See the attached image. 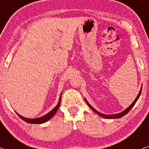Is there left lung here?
Segmentation results:
<instances>
[{
	"mask_svg": "<svg viewBox=\"0 0 149 149\" xmlns=\"http://www.w3.org/2000/svg\"><path fill=\"white\" fill-rule=\"evenodd\" d=\"M142 89V88H141ZM141 91H140L139 92V94H138V96H137V97H136V98L134 100V101L133 102H132V104H131V105H130L129 107L128 108H126V109L125 110H124L123 112H122L121 113H119V114H113V115H106V114H101V113H100V112H97V110H96L94 109V108L92 107V106L90 105V104H89L87 101L86 100V99H85V100H86V103H87V104L89 106V107H90L91 109H92L93 111H94V112H96V113H97V114L98 115H100V116H101L102 117H103V118H108V119H113V118H121V117H123V116H124V115H126V114H127V113L129 112V111L130 110V109H131V108L133 107V106H134V104H136V101L138 100V99H139V97H140V96H141Z\"/></svg>",
	"mask_w": 149,
	"mask_h": 149,
	"instance_id": "left-lung-1",
	"label": "left lung"
}]
</instances>
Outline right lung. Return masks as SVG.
<instances>
[{
	"label": "right lung",
	"instance_id": "1",
	"mask_svg": "<svg viewBox=\"0 0 149 149\" xmlns=\"http://www.w3.org/2000/svg\"><path fill=\"white\" fill-rule=\"evenodd\" d=\"M61 96L59 97V102L57 104V105L55 106V107L53 108V109L49 112L47 114H45V116H41L40 118H33V119H30V118H25L23 116H21V115H19L18 113H17L18 116H19L20 118L22 120H23L24 121H25L26 123H30V124H42V123H44L47 122L49 120L52 118L54 116L55 113L57 112V110L59 109V106H60V104H61Z\"/></svg>",
	"mask_w": 149,
	"mask_h": 149
}]
</instances>
